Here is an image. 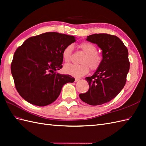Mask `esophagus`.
Masks as SVG:
<instances>
[{
  "mask_svg": "<svg viewBox=\"0 0 146 146\" xmlns=\"http://www.w3.org/2000/svg\"><path fill=\"white\" fill-rule=\"evenodd\" d=\"M79 80H80L79 79H77V78H76V79H75V82H78Z\"/></svg>",
  "mask_w": 146,
  "mask_h": 146,
  "instance_id": "esophagus-1",
  "label": "esophagus"
}]
</instances>
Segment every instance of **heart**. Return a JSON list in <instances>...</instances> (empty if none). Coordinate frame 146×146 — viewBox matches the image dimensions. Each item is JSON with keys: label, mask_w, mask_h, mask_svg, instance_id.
<instances>
[{"label": "heart", "mask_w": 146, "mask_h": 146, "mask_svg": "<svg viewBox=\"0 0 146 146\" xmlns=\"http://www.w3.org/2000/svg\"><path fill=\"white\" fill-rule=\"evenodd\" d=\"M79 48L85 54L80 60V64H68L64 66L65 73L76 77H80L87 74L89 71V68L93 70L97 69L102 65L104 60L102 55L97 52V46L92 42H81ZM72 50V45L67 46L63 49L62 57L64 61L66 62L70 61Z\"/></svg>", "instance_id": "1"}]
</instances>
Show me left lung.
Instances as JSON below:
<instances>
[{"mask_svg":"<svg viewBox=\"0 0 146 146\" xmlns=\"http://www.w3.org/2000/svg\"><path fill=\"white\" fill-rule=\"evenodd\" d=\"M87 40L98 46L104 60L93 76L85 78L89 89L79 97L88 105H100L115 98L125 85L130 67L128 51L115 35L94 34L88 36Z\"/></svg>","mask_w":146,"mask_h":146,"instance_id":"8db88e82","label":"left lung"}]
</instances>
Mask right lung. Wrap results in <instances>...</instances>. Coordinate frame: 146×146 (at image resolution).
<instances>
[{"label": "right lung", "instance_id": "obj_1", "mask_svg": "<svg viewBox=\"0 0 146 146\" xmlns=\"http://www.w3.org/2000/svg\"><path fill=\"white\" fill-rule=\"evenodd\" d=\"M75 41L73 36L47 32L28 38L17 49L11 72L24 100L36 106L48 105L58 98L64 85L74 82L71 76L56 71L62 67L63 49Z\"/></svg>", "mask_w": 146, "mask_h": 146}]
</instances>
